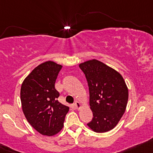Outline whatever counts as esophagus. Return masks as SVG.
<instances>
[{"mask_svg": "<svg viewBox=\"0 0 153 153\" xmlns=\"http://www.w3.org/2000/svg\"><path fill=\"white\" fill-rule=\"evenodd\" d=\"M75 105V108L78 109V110H79V109L80 108V107H81V105H80V103L78 101H76L75 102V105Z\"/></svg>", "mask_w": 153, "mask_h": 153, "instance_id": "1", "label": "esophagus"}]
</instances>
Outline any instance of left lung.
I'll return each mask as SVG.
<instances>
[{
    "mask_svg": "<svg viewBox=\"0 0 153 153\" xmlns=\"http://www.w3.org/2000/svg\"><path fill=\"white\" fill-rule=\"evenodd\" d=\"M89 89V105L93 112L88 126L97 133L115 128L126 108L128 90L118 72L97 59L79 65Z\"/></svg>",
    "mask_w": 153,
    "mask_h": 153,
    "instance_id": "left-lung-1",
    "label": "left lung"
}]
</instances>
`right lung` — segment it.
<instances>
[{"label": "right lung", "instance_id": "right-lung-1", "mask_svg": "<svg viewBox=\"0 0 153 153\" xmlns=\"http://www.w3.org/2000/svg\"><path fill=\"white\" fill-rule=\"evenodd\" d=\"M62 66L47 61L36 67L23 81L22 107L32 126L42 135L53 136L62 130L69 107L59 102L55 82Z\"/></svg>", "mask_w": 153, "mask_h": 153}]
</instances>
